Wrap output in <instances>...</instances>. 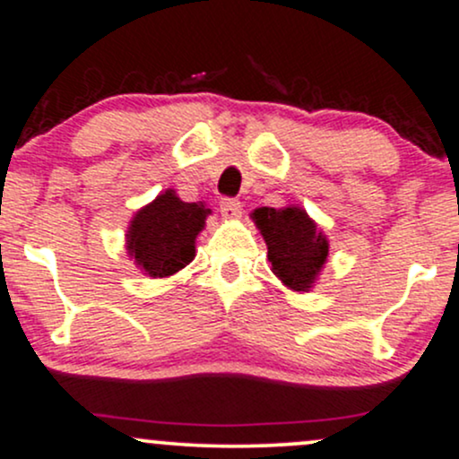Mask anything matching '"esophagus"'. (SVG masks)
<instances>
[{
	"mask_svg": "<svg viewBox=\"0 0 459 459\" xmlns=\"http://www.w3.org/2000/svg\"><path fill=\"white\" fill-rule=\"evenodd\" d=\"M220 212H222L226 220L241 218V203L235 198H222L220 200Z\"/></svg>",
	"mask_w": 459,
	"mask_h": 459,
	"instance_id": "1",
	"label": "esophagus"
}]
</instances>
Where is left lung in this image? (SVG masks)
<instances>
[{
  "instance_id": "obj_1",
  "label": "left lung",
  "mask_w": 459,
  "mask_h": 459,
  "mask_svg": "<svg viewBox=\"0 0 459 459\" xmlns=\"http://www.w3.org/2000/svg\"><path fill=\"white\" fill-rule=\"evenodd\" d=\"M267 244L272 272L293 291H310L328 259V239L302 207H261L252 212Z\"/></svg>"
}]
</instances>
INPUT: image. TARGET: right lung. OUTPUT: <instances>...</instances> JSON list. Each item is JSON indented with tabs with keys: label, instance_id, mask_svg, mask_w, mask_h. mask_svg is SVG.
Instances as JSON below:
<instances>
[{
	"label": "right lung",
	"instance_id": "right-lung-1",
	"mask_svg": "<svg viewBox=\"0 0 459 459\" xmlns=\"http://www.w3.org/2000/svg\"><path fill=\"white\" fill-rule=\"evenodd\" d=\"M209 213L203 203H183L175 189H166L131 220L129 256L152 278L172 276L196 256L194 244Z\"/></svg>",
	"mask_w": 459,
	"mask_h": 459
}]
</instances>
